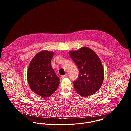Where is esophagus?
<instances>
[{
    "label": "esophagus",
    "instance_id": "34e87169",
    "mask_svg": "<svg viewBox=\"0 0 131 131\" xmlns=\"http://www.w3.org/2000/svg\"><path fill=\"white\" fill-rule=\"evenodd\" d=\"M67 76H68L67 74H65V75H63V76H62V79H63V78H66V77H67Z\"/></svg>",
    "mask_w": 131,
    "mask_h": 131
}]
</instances>
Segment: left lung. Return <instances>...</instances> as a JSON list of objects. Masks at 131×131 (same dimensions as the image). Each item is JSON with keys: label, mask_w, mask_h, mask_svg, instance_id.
<instances>
[{"label": "left lung", "mask_w": 131, "mask_h": 131, "mask_svg": "<svg viewBox=\"0 0 131 131\" xmlns=\"http://www.w3.org/2000/svg\"><path fill=\"white\" fill-rule=\"evenodd\" d=\"M69 54L79 71L77 79L73 81L76 92L83 97L95 94L102 86L104 78L103 67L97 55L85 47L70 51Z\"/></svg>", "instance_id": "obj_1"}]
</instances>
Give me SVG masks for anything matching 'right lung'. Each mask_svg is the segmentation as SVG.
Instances as JSON below:
<instances>
[{"mask_svg":"<svg viewBox=\"0 0 131 131\" xmlns=\"http://www.w3.org/2000/svg\"><path fill=\"white\" fill-rule=\"evenodd\" d=\"M53 55V52H39L31 61L27 70V81L31 90L43 98L51 96L60 84V79L51 64Z\"/></svg>","mask_w":131,"mask_h":131,"instance_id":"obj_1","label":"right lung"}]
</instances>
